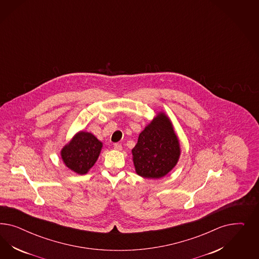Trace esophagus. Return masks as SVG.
Here are the masks:
<instances>
[{
	"instance_id": "esophagus-1",
	"label": "esophagus",
	"mask_w": 259,
	"mask_h": 259,
	"mask_svg": "<svg viewBox=\"0 0 259 259\" xmlns=\"http://www.w3.org/2000/svg\"><path fill=\"white\" fill-rule=\"evenodd\" d=\"M114 149L121 151L122 150V145L120 143H114Z\"/></svg>"
}]
</instances>
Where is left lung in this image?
<instances>
[{"instance_id": "left-lung-1", "label": "left lung", "mask_w": 259, "mask_h": 259, "mask_svg": "<svg viewBox=\"0 0 259 259\" xmlns=\"http://www.w3.org/2000/svg\"><path fill=\"white\" fill-rule=\"evenodd\" d=\"M132 154L136 172L142 178L160 179L176 166L180 143L165 114H158L140 134Z\"/></svg>"}]
</instances>
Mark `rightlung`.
Returning a JSON list of instances; mask_svg holds the SVG:
<instances>
[{"mask_svg": "<svg viewBox=\"0 0 259 259\" xmlns=\"http://www.w3.org/2000/svg\"><path fill=\"white\" fill-rule=\"evenodd\" d=\"M102 147V142L94 135L81 131L63 147L61 155L69 169L84 175L97 161Z\"/></svg>", "mask_w": 259, "mask_h": 259, "instance_id": "1", "label": "right lung"}]
</instances>
